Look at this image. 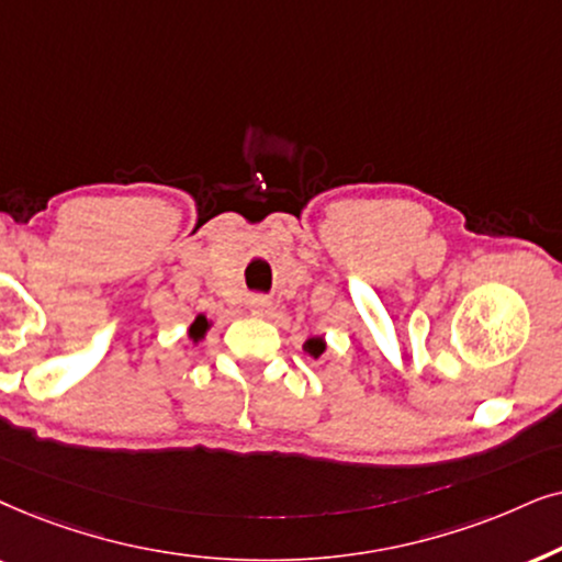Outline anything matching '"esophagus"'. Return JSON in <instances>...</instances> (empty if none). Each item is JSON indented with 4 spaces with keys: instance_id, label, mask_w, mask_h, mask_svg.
<instances>
[{
    "instance_id": "1",
    "label": "esophagus",
    "mask_w": 562,
    "mask_h": 562,
    "mask_svg": "<svg viewBox=\"0 0 562 562\" xmlns=\"http://www.w3.org/2000/svg\"><path fill=\"white\" fill-rule=\"evenodd\" d=\"M269 303L267 297H261V295H257V297H251V313H257V316H265V313H269Z\"/></svg>"
}]
</instances>
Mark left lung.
I'll return each instance as SVG.
<instances>
[{"label": "left lung", "mask_w": 562, "mask_h": 562, "mask_svg": "<svg viewBox=\"0 0 562 562\" xmlns=\"http://www.w3.org/2000/svg\"><path fill=\"white\" fill-rule=\"evenodd\" d=\"M303 349L308 351L313 359H318L326 351V339H324V336H311V339H305Z\"/></svg>", "instance_id": "8db88e82"}]
</instances>
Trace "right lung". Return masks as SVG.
Listing matches in <instances>:
<instances>
[{
    "mask_svg": "<svg viewBox=\"0 0 562 562\" xmlns=\"http://www.w3.org/2000/svg\"><path fill=\"white\" fill-rule=\"evenodd\" d=\"M207 328H211V321H207V316H203V313H200V316H194L190 328H187V336H190L192 344H200V341L205 339Z\"/></svg>",
    "mask_w": 562,
    "mask_h": 562,
    "instance_id": "add662e5",
    "label": "right lung"
}]
</instances>
